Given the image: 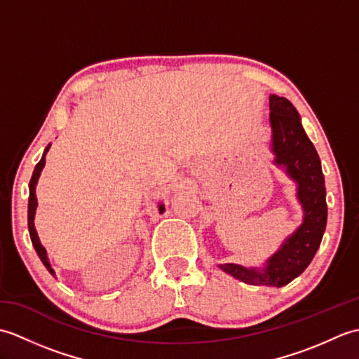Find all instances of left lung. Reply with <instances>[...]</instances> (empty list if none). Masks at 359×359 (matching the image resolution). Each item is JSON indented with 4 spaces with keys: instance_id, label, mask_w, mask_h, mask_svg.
Returning <instances> with one entry per match:
<instances>
[{
    "instance_id": "left-lung-1",
    "label": "left lung",
    "mask_w": 359,
    "mask_h": 359,
    "mask_svg": "<svg viewBox=\"0 0 359 359\" xmlns=\"http://www.w3.org/2000/svg\"><path fill=\"white\" fill-rule=\"evenodd\" d=\"M273 165L296 184L302 222L288 234L262 266L219 264V269L248 285L284 287L307 269L323 241L327 225L325 182L318 152L301 123V116L287 98L270 95Z\"/></svg>"
}]
</instances>
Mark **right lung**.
<instances>
[{"label":"right lung","mask_w":359,"mask_h":359,"mask_svg":"<svg viewBox=\"0 0 359 359\" xmlns=\"http://www.w3.org/2000/svg\"><path fill=\"white\" fill-rule=\"evenodd\" d=\"M50 148V143L46 147L44 152H43V157L40 162L36 163L35 170H34V174H32V179H30L29 182V207H27V225H29V234H30V241H32V245L36 251L38 257L41 259V262L44 264L46 269H48V271L52 274V276H55V271H53L52 265L49 262V257H48V251H46V248L41 245L40 242V238H38V233L35 230V212H36V207H38V201H36V196H35V189H36V184H38V179H40L41 175V171L43 168L46 165V154H48V151ZM165 211V205L163 203H158V212L162 215V212Z\"/></svg>","instance_id":"obj_1"}]
</instances>
